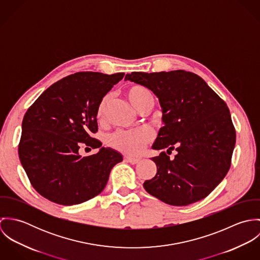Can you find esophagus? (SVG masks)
<instances>
[{
  "instance_id": "esophagus-1",
  "label": "esophagus",
  "mask_w": 260,
  "mask_h": 260,
  "mask_svg": "<svg viewBox=\"0 0 260 260\" xmlns=\"http://www.w3.org/2000/svg\"><path fill=\"white\" fill-rule=\"evenodd\" d=\"M125 160H126L127 162L131 163V164H137V163L140 161V159H139V158L131 157V156H126V157H125Z\"/></svg>"
}]
</instances>
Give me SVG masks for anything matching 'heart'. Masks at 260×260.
Returning <instances> with one entry per match:
<instances>
[{
    "mask_svg": "<svg viewBox=\"0 0 260 260\" xmlns=\"http://www.w3.org/2000/svg\"><path fill=\"white\" fill-rule=\"evenodd\" d=\"M127 98L132 106L139 111L141 108L147 106L148 104L154 103V98L150 91L140 85H134L128 88L126 92ZM108 104V96H105L98 104L96 116L98 120H103ZM152 136L148 130L140 129L134 131H119L112 135L110 143L115 148L129 153L136 154L139 153L143 147L151 140Z\"/></svg>",
    "mask_w": 260,
    "mask_h": 260,
    "instance_id": "obj_1",
    "label": "heart"
}]
</instances>
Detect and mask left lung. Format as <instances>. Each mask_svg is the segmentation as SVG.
I'll return each mask as SVG.
<instances>
[{
  "label": "left lung",
  "instance_id": "8db88e82",
  "mask_svg": "<svg viewBox=\"0 0 260 260\" xmlns=\"http://www.w3.org/2000/svg\"><path fill=\"white\" fill-rule=\"evenodd\" d=\"M127 80L148 88L158 98L163 127L152 149L177 152L174 159L165 152L151 158L157 173L143 187L173 206L205 198L227 174L235 146L225 102L201 77L184 70L133 72L126 74Z\"/></svg>",
  "mask_w": 260,
  "mask_h": 260
}]
</instances>
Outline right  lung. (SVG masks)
<instances>
[{"mask_svg":"<svg viewBox=\"0 0 260 260\" xmlns=\"http://www.w3.org/2000/svg\"><path fill=\"white\" fill-rule=\"evenodd\" d=\"M124 73L80 72L54 83L26 112L19 157L32 186L43 197L62 204L85 202L103 191L111 169L123 156L91 137L98 130L99 102ZM81 145L99 148L86 157Z\"/></svg>","mask_w":260,"mask_h":260,"instance_id":"add662e5","label":"right lung"}]
</instances>
